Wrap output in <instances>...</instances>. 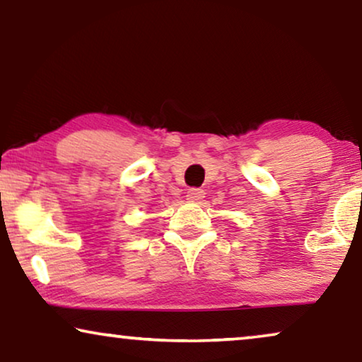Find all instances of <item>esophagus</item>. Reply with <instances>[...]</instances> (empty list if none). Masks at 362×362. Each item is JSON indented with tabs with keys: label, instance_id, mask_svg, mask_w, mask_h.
Masks as SVG:
<instances>
[{
	"label": "esophagus",
	"instance_id": "esophagus-1",
	"mask_svg": "<svg viewBox=\"0 0 362 362\" xmlns=\"http://www.w3.org/2000/svg\"><path fill=\"white\" fill-rule=\"evenodd\" d=\"M203 197H205V192L200 190V188H190L187 192V200L190 202H200L203 200Z\"/></svg>",
	"mask_w": 362,
	"mask_h": 362
}]
</instances>
